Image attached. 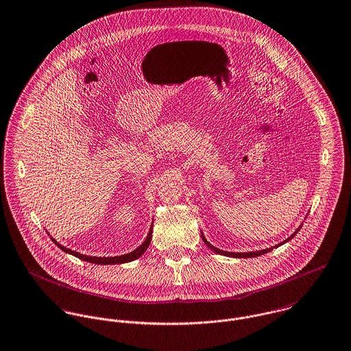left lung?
Segmentation results:
<instances>
[{
    "label": "left lung",
    "mask_w": 351,
    "mask_h": 351,
    "mask_svg": "<svg viewBox=\"0 0 351 351\" xmlns=\"http://www.w3.org/2000/svg\"><path fill=\"white\" fill-rule=\"evenodd\" d=\"M302 228V225L288 237L286 239L285 241H282V243H279V244H276V245H274V247H271V248H265V250H261V251H254V252H226V251H223V250H219V248H216V247H213L206 239H205V236L201 233V237H202V240H204V243L213 251V252H216V254H219V255L228 256V257H236V258H247V257H256V256H261L264 255V254H267V252H271L274 248H278V247H280V245H283V244H286L287 241H289L291 239H293V236L299 232V229Z\"/></svg>",
    "instance_id": "left-lung-1"
}]
</instances>
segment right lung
<instances>
[{"instance_id":"add662e5","label":"right lung","mask_w":351,"mask_h":351,"mask_svg":"<svg viewBox=\"0 0 351 351\" xmlns=\"http://www.w3.org/2000/svg\"><path fill=\"white\" fill-rule=\"evenodd\" d=\"M152 234H153V223H152V226H150V230H149V233H147V237L145 239V241H143L136 250H134L132 252L126 254V255L112 256V257H97V256L83 255V254H79V252H76V251H72V250L64 247L60 243H58L52 236H51V239H52V241H53L62 251H64V252L68 254V255L75 256V257H77V258H80V260H83V261H88V263H93V264L108 265V264H123V263H130V261L136 260L138 257H141V256L146 252V250L149 248V245H150V243H152ZM48 236H49V233H48Z\"/></svg>"}]
</instances>
